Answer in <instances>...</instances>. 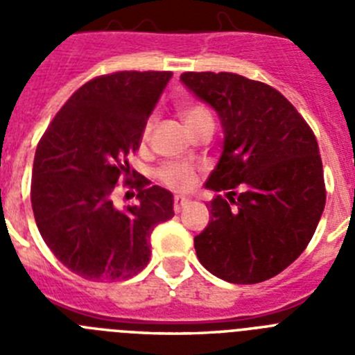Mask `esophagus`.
I'll return each mask as SVG.
<instances>
[{
  "label": "esophagus",
  "mask_w": 355,
  "mask_h": 355,
  "mask_svg": "<svg viewBox=\"0 0 355 355\" xmlns=\"http://www.w3.org/2000/svg\"><path fill=\"white\" fill-rule=\"evenodd\" d=\"M187 205H190V199H188V197H183V196H175L174 197V209L178 213H180L181 209H183Z\"/></svg>",
  "instance_id": "34e87169"
}]
</instances>
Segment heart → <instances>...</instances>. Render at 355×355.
I'll return each mask as SVG.
<instances>
[{
    "label": "heart",
    "mask_w": 355,
    "mask_h": 355,
    "mask_svg": "<svg viewBox=\"0 0 355 355\" xmlns=\"http://www.w3.org/2000/svg\"><path fill=\"white\" fill-rule=\"evenodd\" d=\"M181 117H183L187 128L196 126V124H199L205 119H211L208 114V110L199 105H188L184 108H181ZM149 130L150 126H147L146 135L149 133ZM158 175L163 183L167 184V187L174 188V190H187L196 181V172L188 167V165H181V163H167L165 167L159 168Z\"/></svg>",
    "instance_id": "heart-1"
}]
</instances>
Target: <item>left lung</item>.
<instances>
[{"instance_id":"1","label":"left lung","mask_w":355,"mask_h":355,"mask_svg":"<svg viewBox=\"0 0 355 355\" xmlns=\"http://www.w3.org/2000/svg\"><path fill=\"white\" fill-rule=\"evenodd\" d=\"M181 83L215 110L224 131L205 187L225 196L209 202L208 225L193 238L197 258L227 283H261L299 258L324 213L315 135L286 97L261 81L184 72Z\"/></svg>"}]
</instances>
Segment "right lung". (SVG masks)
<instances>
[{
	"label": "right lung",
	"instance_id": "1",
	"mask_svg": "<svg viewBox=\"0 0 355 355\" xmlns=\"http://www.w3.org/2000/svg\"><path fill=\"white\" fill-rule=\"evenodd\" d=\"M172 72L122 71L85 83L40 139L31 208L46 245L89 281H124L147 266L153 229L174 216V196L137 183V205L117 208L114 190L130 174L147 119Z\"/></svg>",
	"mask_w": 355,
	"mask_h": 355
}]
</instances>
